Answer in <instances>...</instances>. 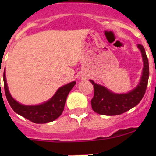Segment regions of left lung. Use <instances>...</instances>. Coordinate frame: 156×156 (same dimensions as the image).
I'll use <instances>...</instances> for the list:
<instances>
[{"label": "left lung", "mask_w": 156, "mask_h": 156, "mask_svg": "<svg viewBox=\"0 0 156 156\" xmlns=\"http://www.w3.org/2000/svg\"><path fill=\"white\" fill-rule=\"evenodd\" d=\"M137 47L142 53L144 69L140 82L133 90L125 94H116L90 80L94 88L91 106L95 112L103 115H118L136 106L141 101L147 87L149 68V61L144 46L138 44Z\"/></svg>", "instance_id": "1"}]
</instances>
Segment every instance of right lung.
Masks as SVG:
<instances>
[{"instance_id":"obj_1","label":"right lung","mask_w":156,"mask_h":156,"mask_svg":"<svg viewBox=\"0 0 156 156\" xmlns=\"http://www.w3.org/2000/svg\"><path fill=\"white\" fill-rule=\"evenodd\" d=\"M75 84V81H72L66 85L59 88L55 95L43 104L37 106H24L19 103L11 97L6 81L5 70L4 72V91L11 108L17 114L36 124L51 122L62 115L68 94Z\"/></svg>"}]
</instances>
